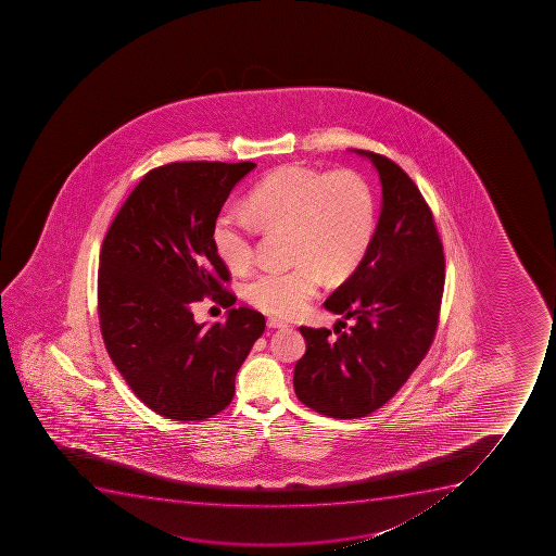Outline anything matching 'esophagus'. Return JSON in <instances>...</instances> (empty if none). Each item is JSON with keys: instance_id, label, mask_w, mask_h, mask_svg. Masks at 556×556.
Returning a JSON list of instances; mask_svg holds the SVG:
<instances>
[{"instance_id": "1", "label": "esophagus", "mask_w": 556, "mask_h": 556, "mask_svg": "<svg viewBox=\"0 0 556 556\" xmlns=\"http://www.w3.org/2000/svg\"><path fill=\"white\" fill-rule=\"evenodd\" d=\"M266 326L268 328H271V330H282V328H287V323H282V320L279 319H268L266 320Z\"/></svg>"}]
</instances>
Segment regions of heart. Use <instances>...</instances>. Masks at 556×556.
Here are the masks:
<instances>
[{
	"instance_id": "heart-1",
	"label": "heart",
	"mask_w": 556,
	"mask_h": 556,
	"mask_svg": "<svg viewBox=\"0 0 556 556\" xmlns=\"http://www.w3.org/2000/svg\"><path fill=\"white\" fill-rule=\"evenodd\" d=\"M247 210L263 228L292 230L288 269H266L247 285L248 303L264 314L295 317L317 298L325 274L342 279L357 268L377 230V201L364 177L285 165L248 193ZM220 261L236 274L253 263V228L241 214L225 210L212 230Z\"/></svg>"
}]
</instances>
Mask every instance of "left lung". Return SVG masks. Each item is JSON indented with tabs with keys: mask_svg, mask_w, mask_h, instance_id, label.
Listing matches in <instances>:
<instances>
[{
	"mask_svg": "<svg viewBox=\"0 0 556 556\" xmlns=\"http://www.w3.org/2000/svg\"><path fill=\"white\" fill-rule=\"evenodd\" d=\"M368 157L382 185L368 252L325 308L353 326L299 330L306 353L293 371L299 401L326 417H366L409 379L433 342L444 292V252L433 214L412 177L384 155Z\"/></svg>",
	"mask_w": 556,
	"mask_h": 556,
	"instance_id": "left-lung-1",
	"label": "left lung"
}]
</instances>
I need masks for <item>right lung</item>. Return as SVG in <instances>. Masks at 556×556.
<instances>
[{
	"instance_id": "obj_1",
	"label": "right lung",
	"mask_w": 556,
	"mask_h": 556,
	"mask_svg": "<svg viewBox=\"0 0 556 556\" xmlns=\"http://www.w3.org/2000/svg\"><path fill=\"white\" fill-rule=\"evenodd\" d=\"M255 163L185 161L150 170L106 231L100 253L98 312L112 363L152 412L204 420L236 393V375L263 336L264 315L230 308L212 326L192 306L236 298L212 230L231 188Z\"/></svg>"
}]
</instances>
